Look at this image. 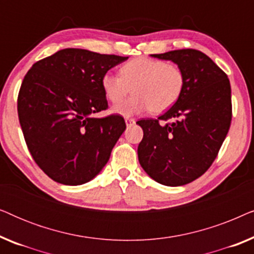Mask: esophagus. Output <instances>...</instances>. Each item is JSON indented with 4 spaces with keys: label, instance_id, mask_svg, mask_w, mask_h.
Wrapping results in <instances>:
<instances>
[{
    "label": "esophagus",
    "instance_id": "1",
    "mask_svg": "<svg viewBox=\"0 0 254 254\" xmlns=\"http://www.w3.org/2000/svg\"><path fill=\"white\" fill-rule=\"evenodd\" d=\"M125 121H126L127 126H131V125L135 124V120L133 119V118H126V119H125Z\"/></svg>",
    "mask_w": 254,
    "mask_h": 254
}]
</instances>
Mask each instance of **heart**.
Listing matches in <instances>:
<instances>
[{"label": "heart", "mask_w": 254, "mask_h": 254, "mask_svg": "<svg viewBox=\"0 0 254 254\" xmlns=\"http://www.w3.org/2000/svg\"><path fill=\"white\" fill-rule=\"evenodd\" d=\"M186 76L182 65L150 58H135L119 69V75L106 72L102 88L106 98L118 105L129 95L127 102L114 107L123 116L148 110L152 114L165 112L175 105L185 88Z\"/></svg>", "instance_id": "1"}]
</instances>
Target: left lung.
Instances as JSON below:
<instances>
[{"label":"left lung","instance_id":"obj_1","mask_svg":"<svg viewBox=\"0 0 254 254\" xmlns=\"http://www.w3.org/2000/svg\"><path fill=\"white\" fill-rule=\"evenodd\" d=\"M185 71L177 103L157 119H141L138 162L156 182L182 186L203 175L220 151L232 118L231 88L225 72L202 52L186 48L152 54Z\"/></svg>","mask_w":254,"mask_h":254}]
</instances>
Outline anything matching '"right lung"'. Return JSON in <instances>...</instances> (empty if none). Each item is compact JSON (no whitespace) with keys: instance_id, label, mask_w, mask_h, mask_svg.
Returning <instances> with one entry per match:
<instances>
[{"instance_id":"1","label":"right lung","mask_w":254,"mask_h":254,"mask_svg":"<svg viewBox=\"0 0 254 254\" xmlns=\"http://www.w3.org/2000/svg\"><path fill=\"white\" fill-rule=\"evenodd\" d=\"M128 58L64 48L26 72L17 111L26 145L37 165L54 182L82 185L98 175L126 129L107 110L103 76Z\"/></svg>"}]
</instances>
